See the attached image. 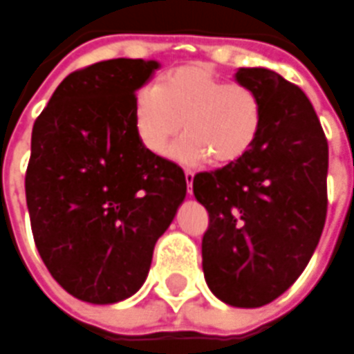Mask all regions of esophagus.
Segmentation results:
<instances>
[{"label": "esophagus", "mask_w": 354, "mask_h": 354, "mask_svg": "<svg viewBox=\"0 0 354 354\" xmlns=\"http://www.w3.org/2000/svg\"><path fill=\"white\" fill-rule=\"evenodd\" d=\"M192 186H194V174L192 172H186V188H188V194L192 196Z\"/></svg>", "instance_id": "34e87169"}]
</instances>
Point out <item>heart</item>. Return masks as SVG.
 Wrapping results in <instances>:
<instances>
[{"label": "heart", "instance_id": "b5f03b06", "mask_svg": "<svg viewBox=\"0 0 354 354\" xmlns=\"http://www.w3.org/2000/svg\"><path fill=\"white\" fill-rule=\"evenodd\" d=\"M133 125L140 145L165 156L180 131L188 133L172 156L184 165L209 160L225 166L249 153L261 133L259 95L243 84H227L201 64H184L140 88L133 102Z\"/></svg>", "mask_w": 354, "mask_h": 354}]
</instances>
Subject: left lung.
I'll return each instance as SVG.
<instances>
[{"label":"left lung","instance_id":"8db88e82","mask_svg":"<svg viewBox=\"0 0 354 354\" xmlns=\"http://www.w3.org/2000/svg\"><path fill=\"white\" fill-rule=\"evenodd\" d=\"M235 80L261 100V133L239 160L194 176L209 214L201 264L215 298L261 308L298 280L319 243L329 149L298 86L268 68H239Z\"/></svg>","mask_w":354,"mask_h":354}]
</instances>
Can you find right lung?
I'll return each mask as SVG.
<instances>
[{
  "label": "right lung",
  "mask_w": 354,
  "mask_h": 354,
  "mask_svg": "<svg viewBox=\"0 0 354 354\" xmlns=\"http://www.w3.org/2000/svg\"><path fill=\"white\" fill-rule=\"evenodd\" d=\"M158 66L113 58L72 72L32 125L25 194L35 245L82 301L139 292L186 198L182 168L149 153L133 125L135 92Z\"/></svg>",
  "instance_id": "right-lung-1"
}]
</instances>
